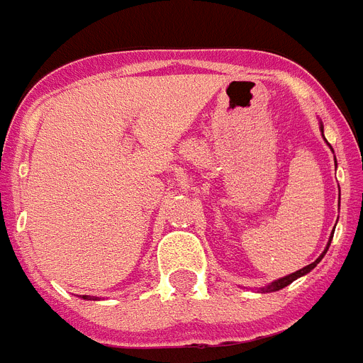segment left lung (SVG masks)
Returning <instances> with one entry per match:
<instances>
[{"label":"left lung","instance_id":"left-lung-1","mask_svg":"<svg viewBox=\"0 0 363 363\" xmlns=\"http://www.w3.org/2000/svg\"><path fill=\"white\" fill-rule=\"evenodd\" d=\"M320 131H323V136H324V127H323V123H320ZM330 150H332V147H330ZM332 238H333V234H332V236H330L328 243H326V249H324V253L320 255V257H318V259L315 260V262L307 264L306 268L298 269V272H294V274H289V275H285V277H281V279L272 281V283H268V285H266V286H262V289H260V292H275V291H281V289H285L286 285H291L292 281H296L298 277H301V275L309 274V272H311V269L315 268V266H317V264L320 262V260H323V257H324V255H326V251H328L330 243H332Z\"/></svg>","mask_w":363,"mask_h":363}]
</instances>
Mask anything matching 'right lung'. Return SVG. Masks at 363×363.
<instances>
[{"instance_id":"right-lung-1","label":"right lung","mask_w":363,"mask_h":363,"mask_svg":"<svg viewBox=\"0 0 363 363\" xmlns=\"http://www.w3.org/2000/svg\"><path fill=\"white\" fill-rule=\"evenodd\" d=\"M84 300H99V298H94V296H82Z\"/></svg>"}]
</instances>
